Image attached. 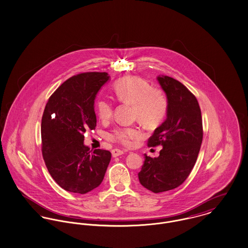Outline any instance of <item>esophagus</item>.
Returning <instances> with one entry per match:
<instances>
[{"label":"esophagus","mask_w":248,"mask_h":248,"mask_svg":"<svg viewBox=\"0 0 248 248\" xmlns=\"http://www.w3.org/2000/svg\"><path fill=\"white\" fill-rule=\"evenodd\" d=\"M122 154H124V151H123V150L116 149L112 150V155H113V157H117V156H120V155H122Z\"/></svg>","instance_id":"1"}]
</instances>
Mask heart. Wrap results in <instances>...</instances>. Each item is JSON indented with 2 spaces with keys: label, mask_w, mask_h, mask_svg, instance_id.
<instances>
[{
  "label": "heart",
  "mask_w": 248,
  "mask_h": 248,
  "mask_svg": "<svg viewBox=\"0 0 248 248\" xmlns=\"http://www.w3.org/2000/svg\"><path fill=\"white\" fill-rule=\"evenodd\" d=\"M113 93L116 100L132 106V116L148 127L158 126L165 118L168 110V101L165 93L151 87L146 80L129 76L114 83ZM97 112L101 121L107 122L113 116L112 103L107 99H99ZM142 136L138 127L117 128L111 135L112 140L124 146H130L135 139Z\"/></svg>",
  "instance_id": "heart-1"
}]
</instances>
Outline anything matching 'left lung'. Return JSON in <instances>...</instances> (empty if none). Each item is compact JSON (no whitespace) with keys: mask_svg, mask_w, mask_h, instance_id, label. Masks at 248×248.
<instances>
[{"mask_svg":"<svg viewBox=\"0 0 248 248\" xmlns=\"http://www.w3.org/2000/svg\"><path fill=\"white\" fill-rule=\"evenodd\" d=\"M168 101L166 119L149 137L148 146L163 147L159 157L145 154L138 173L140 183L153 193L175 189L190 175L203 138L201 111L197 98L179 81L158 76Z\"/></svg>","mask_w":248,"mask_h":248,"instance_id":"8db88e82","label":"left lung"}]
</instances>
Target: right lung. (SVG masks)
I'll use <instances>...</instances> for the list:
<instances>
[{
  "mask_svg": "<svg viewBox=\"0 0 248 248\" xmlns=\"http://www.w3.org/2000/svg\"><path fill=\"white\" fill-rule=\"evenodd\" d=\"M110 79L106 72H85L67 79L48 100L41 121L42 155L48 171L64 190L86 194L103 181L111 152L83 144L94 130L96 96Z\"/></svg>",
  "mask_w": 248,
  "mask_h": 248,
  "instance_id": "obj_1",
  "label": "right lung"
}]
</instances>
